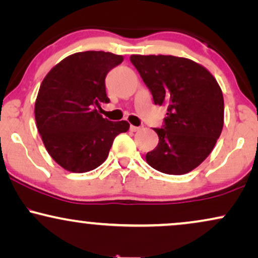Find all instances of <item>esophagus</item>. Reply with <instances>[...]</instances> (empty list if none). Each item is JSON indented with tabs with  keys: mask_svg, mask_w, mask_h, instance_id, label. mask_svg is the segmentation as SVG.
I'll return each mask as SVG.
<instances>
[{
	"mask_svg": "<svg viewBox=\"0 0 258 258\" xmlns=\"http://www.w3.org/2000/svg\"><path fill=\"white\" fill-rule=\"evenodd\" d=\"M130 130H131L132 132H137V131H140V130H142V127H140V126H133V125H131V126H130Z\"/></svg>",
	"mask_w": 258,
	"mask_h": 258,
	"instance_id": "34e87169",
	"label": "esophagus"
}]
</instances>
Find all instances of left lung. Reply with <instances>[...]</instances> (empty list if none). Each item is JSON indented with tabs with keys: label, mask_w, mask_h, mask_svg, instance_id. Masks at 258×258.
<instances>
[{
	"label": "left lung",
	"mask_w": 258,
	"mask_h": 258,
	"mask_svg": "<svg viewBox=\"0 0 258 258\" xmlns=\"http://www.w3.org/2000/svg\"><path fill=\"white\" fill-rule=\"evenodd\" d=\"M131 63L155 105H168L158 145L146 153L150 167L169 175L191 171L208 157L224 126V97L206 68L175 56L132 54Z\"/></svg>",
	"instance_id": "1"
}]
</instances>
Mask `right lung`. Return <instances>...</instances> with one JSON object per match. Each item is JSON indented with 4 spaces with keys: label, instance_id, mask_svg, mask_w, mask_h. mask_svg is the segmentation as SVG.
Returning <instances> with one entry per match:
<instances>
[{
    "label": "right lung",
    "instance_id": "1",
    "mask_svg": "<svg viewBox=\"0 0 258 258\" xmlns=\"http://www.w3.org/2000/svg\"><path fill=\"white\" fill-rule=\"evenodd\" d=\"M122 60L110 52H77L52 68L42 81L35 121L47 152L65 170H94L108 157L114 138L128 131L125 120L109 121L96 109L101 102H109L105 78Z\"/></svg>",
    "mask_w": 258,
    "mask_h": 258
}]
</instances>
